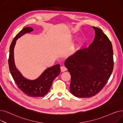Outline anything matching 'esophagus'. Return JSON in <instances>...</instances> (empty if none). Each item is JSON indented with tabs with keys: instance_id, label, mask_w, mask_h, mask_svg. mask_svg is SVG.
Wrapping results in <instances>:
<instances>
[{
	"instance_id": "34e87169",
	"label": "esophagus",
	"mask_w": 123,
	"mask_h": 123,
	"mask_svg": "<svg viewBox=\"0 0 123 123\" xmlns=\"http://www.w3.org/2000/svg\"><path fill=\"white\" fill-rule=\"evenodd\" d=\"M60 68H61V72H64V71L67 70V69L65 66H61L60 67Z\"/></svg>"
}]
</instances>
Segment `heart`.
Returning <instances> with one entry per match:
<instances>
[{"mask_svg": "<svg viewBox=\"0 0 123 123\" xmlns=\"http://www.w3.org/2000/svg\"><path fill=\"white\" fill-rule=\"evenodd\" d=\"M74 52H75V48H74V47L71 48L70 50V51H69V53H70L71 55H72V54H73Z\"/></svg>", "mask_w": 123, "mask_h": 123, "instance_id": "obj_1", "label": "heart"}]
</instances>
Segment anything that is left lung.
Segmentation results:
<instances>
[{
	"instance_id": "obj_1",
	"label": "left lung",
	"mask_w": 123,
	"mask_h": 123,
	"mask_svg": "<svg viewBox=\"0 0 123 123\" xmlns=\"http://www.w3.org/2000/svg\"><path fill=\"white\" fill-rule=\"evenodd\" d=\"M95 37L87 48L69 57L65 66L71 75L70 90L75 97L87 98L101 90L113 70L112 45L101 29L92 26Z\"/></svg>"
}]
</instances>
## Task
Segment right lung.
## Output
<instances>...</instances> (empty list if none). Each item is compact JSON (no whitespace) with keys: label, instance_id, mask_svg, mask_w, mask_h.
<instances>
[{"label":"right lung","instance_id":"obj_1","mask_svg":"<svg viewBox=\"0 0 123 123\" xmlns=\"http://www.w3.org/2000/svg\"><path fill=\"white\" fill-rule=\"evenodd\" d=\"M34 29L25 27L21 31L13 40L9 48L8 65L9 71L18 87L26 95L30 97H43L49 92L54 79L60 73L59 64H56L46 69L41 75L34 80L24 77L17 68L14 60V48L16 41L24 35L29 33Z\"/></svg>","mask_w":123,"mask_h":123}]
</instances>
